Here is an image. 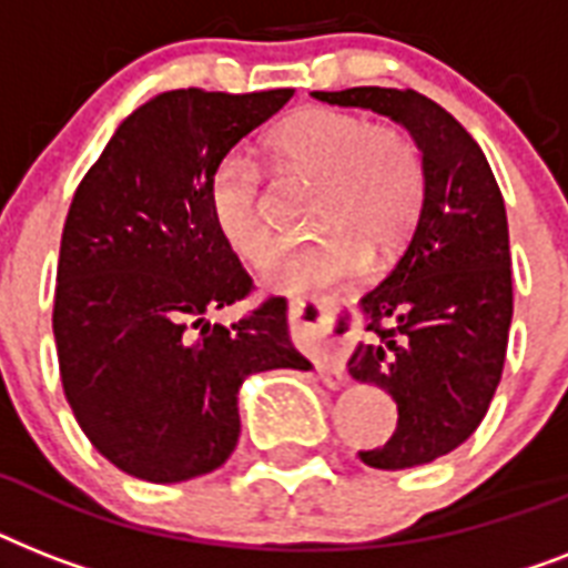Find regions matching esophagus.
<instances>
[{
	"label": "esophagus",
	"mask_w": 568,
	"mask_h": 568,
	"mask_svg": "<svg viewBox=\"0 0 568 568\" xmlns=\"http://www.w3.org/2000/svg\"><path fill=\"white\" fill-rule=\"evenodd\" d=\"M288 315L297 327H312L315 333H329L333 327V318H336V310L329 303H306V301H292L288 303ZM303 317H312V322H303ZM318 374L324 379V386L338 388L345 383V354L336 342H324L318 351Z\"/></svg>",
	"instance_id": "34e87169"
}]
</instances>
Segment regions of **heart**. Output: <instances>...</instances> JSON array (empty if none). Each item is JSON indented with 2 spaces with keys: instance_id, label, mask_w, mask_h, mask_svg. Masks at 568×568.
Listing matches in <instances>:
<instances>
[{
  "instance_id": "b5f03b06",
  "label": "heart",
  "mask_w": 568,
  "mask_h": 568,
  "mask_svg": "<svg viewBox=\"0 0 568 568\" xmlns=\"http://www.w3.org/2000/svg\"><path fill=\"white\" fill-rule=\"evenodd\" d=\"M265 150L288 173L318 182L315 226L329 230L324 239L271 258L262 274L267 288L297 294L338 283L363 267L368 250L386 256L413 230L424 196L422 155L397 126L310 105L276 123ZM212 214L226 244L247 265H262L271 256L276 235L253 164L235 155L217 164Z\"/></svg>"
}]
</instances>
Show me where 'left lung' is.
<instances>
[{"mask_svg":"<svg viewBox=\"0 0 568 568\" xmlns=\"http://www.w3.org/2000/svg\"><path fill=\"white\" fill-rule=\"evenodd\" d=\"M345 109H372L413 135L424 196L409 244L359 301L368 342L347 372L397 404L383 448L359 450L372 468H413L445 457L477 430L501 379L513 321L510 232L504 196L477 141L415 91H312Z\"/></svg>","mask_w":568,"mask_h":568,"instance_id":"obj_1","label":"left lung"}]
</instances>
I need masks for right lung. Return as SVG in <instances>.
I'll list each match as a JSON object with an SVG mask.
<instances>
[{"mask_svg": "<svg viewBox=\"0 0 568 568\" xmlns=\"http://www.w3.org/2000/svg\"><path fill=\"white\" fill-rule=\"evenodd\" d=\"M292 97L159 93L75 189L52 310L58 368L84 436L126 475L182 484L221 468L241 433V383L312 368L280 297L230 327L205 318L253 288L214 223L212 176Z\"/></svg>", "mask_w": 568, "mask_h": 568, "instance_id": "add662e5", "label": "right lung"}]
</instances>
